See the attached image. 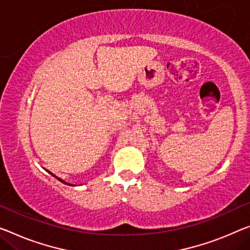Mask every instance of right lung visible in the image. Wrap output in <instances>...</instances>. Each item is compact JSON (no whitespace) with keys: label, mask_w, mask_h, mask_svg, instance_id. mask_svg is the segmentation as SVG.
I'll use <instances>...</instances> for the list:
<instances>
[{"label":"right lung","mask_w":250,"mask_h":250,"mask_svg":"<svg viewBox=\"0 0 250 250\" xmlns=\"http://www.w3.org/2000/svg\"><path fill=\"white\" fill-rule=\"evenodd\" d=\"M48 172H49V171H48ZM49 173H50V174H51V175H53V176H56L55 174H53V173H51V172H49ZM56 178H57V176H56ZM57 179H58L60 182H62V183H64V184H69V183H67V182H64V181H63V180H61L60 178H57ZM69 186H72V184H69Z\"/></svg>","instance_id":"1"}]
</instances>
